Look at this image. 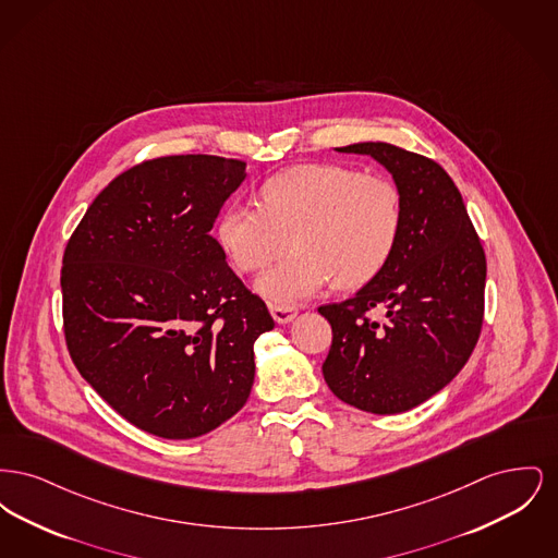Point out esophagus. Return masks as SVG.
Returning a JSON list of instances; mask_svg holds the SVG:
<instances>
[{
    "label": "esophagus",
    "instance_id": "1",
    "mask_svg": "<svg viewBox=\"0 0 558 558\" xmlns=\"http://www.w3.org/2000/svg\"><path fill=\"white\" fill-rule=\"evenodd\" d=\"M269 312H271V318L276 319L278 324H289V322L296 318V310H294V307L269 305Z\"/></svg>",
    "mask_w": 558,
    "mask_h": 558
}]
</instances>
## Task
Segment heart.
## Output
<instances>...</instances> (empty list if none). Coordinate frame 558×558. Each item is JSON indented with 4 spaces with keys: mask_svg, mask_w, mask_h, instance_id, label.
Instances as JSON below:
<instances>
[{
    "mask_svg": "<svg viewBox=\"0 0 558 558\" xmlns=\"http://www.w3.org/2000/svg\"><path fill=\"white\" fill-rule=\"evenodd\" d=\"M403 221L399 187L380 173L339 162L294 165L259 187V207L230 203L217 240L244 274L269 269L255 291L269 305L291 307L335 280L351 291L368 284L391 259Z\"/></svg>",
    "mask_w": 558,
    "mask_h": 558,
    "instance_id": "b5f03b06",
    "label": "heart"
}]
</instances>
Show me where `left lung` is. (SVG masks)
I'll list each match as a JSON object with an SVG mask.
<instances>
[{
  "label": "left lung",
  "instance_id": "obj_1",
  "mask_svg": "<svg viewBox=\"0 0 558 558\" xmlns=\"http://www.w3.org/2000/svg\"><path fill=\"white\" fill-rule=\"evenodd\" d=\"M337 150L368 155L391 173L403 221L380 274L343 303L319 307L332 326L322 372L349 405L399 414L439 393L477 345L485 253L458 187L435 160L385 142ZM372 308H385L386 319H368Z\"/></svg>",
  "mask_w": 558,
  "mask_h": 558
}]
</instances>
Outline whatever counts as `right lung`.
<instances>
[{"label":"right lung","mask_w":558,"mask_h":558,"mask_svg":"<svg viewBox=\"0 0 558 558\" xmlns=\"http://www.w3.org/2000/svg\"><path fill=\"white\" fill-rule=\"evenodd\" d=\"M246 162L146 160L89 205L62 259V316L81 376L132 425L194 439L246 403L274 328L211 230Z\"/></svg>","instance_id":"right-lung-1"}]
</instances>
